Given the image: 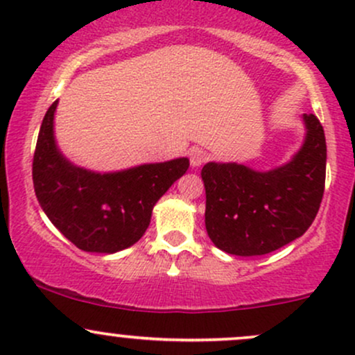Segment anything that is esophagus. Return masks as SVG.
Segmentation results:
<instances>
[{"mask_svg":"<svg viewBox=\"0 0 355 355\" xmlns=\"http://www.w3.org/2000/svg\"><path fill=\"white\" fill-rule=\"evenodd\" d=\"M207 160H209V153H207L205 150L195 148L190 152V164H191V166H195V168L205 164Z\"/></svg>","mask_w":355,"mask_h":355,"instance_id":"obj_1","label":"esophagus"}]
</instances>
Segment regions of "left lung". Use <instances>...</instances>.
<instances>
[{
  "mask_svg": "<svg viewBox=\"0 0 355 355\" xmlns=\"http://www.w3.org/2000/svg\"><path fill=\"white\" fill-rule=\"evenodd\" d=\"M302 148L288 164L257 172L210 162L202 168L205 227L211 242L232 255L270 254L312 225L325 187L327 146L320 121L304 115Z\"/></svg>",
  "mask_w": 355,
  "mask_h": 355,
  "instance_id": "1",
  "label": "left lung"
}]
</instances>
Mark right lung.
<instances>
[{"mask_svg":"<svg viewBox=\"0 0 355 355\" xmlns=\"http://www.w3.org/2000/svg\"><path fill=\"white\" fill-rule=\"evenodd\" d=\"M58 100L48 108L33 157V185L53 225L85 252L115 254L148 229L155 203L189 170V158L146 164L113 173L73 165L53 135Z\"/></svg>","mask_w":355,"mask_h":355,"instance_id":"right-lung-1","label":"right lung"}]
</instances>
